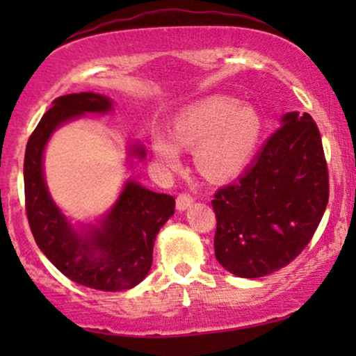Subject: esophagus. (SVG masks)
<instances>
[{
  "mask_svg": "<svg viewBox=\"0 0 356 356\" xmlns=\"http://www.w3.org/2000/svg\"><path fill=\"white\" fill-rule=\"evenodd\" d=\"M192 202H194V199L191 197L189 194H179L177 199H175V207H177L179 212L189 209L192 206Z\"/></svg>",
  "mask_w": 356,
  "mask_h": 356,
  "instance_id": "esophagus-1",
  "label": "esophagus"
}]
</instances>
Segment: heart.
I'll list each match as a JSON object with an SVG mask.
<instances>
[{
  "instance_id": "1",
  "label": "heart",
  "mask_w": 356,
  "mask_h": 356,
  "mask_svg": "<svg viewBox=\"0 0 356 356\" xmlns=\"http://www.w3.org/2000/svg\"><path fill=\"white\" fill-rule=\"evenodd\" d=\"M172 136L154 134V152L162 165H179V145L195 147L197 169L214 181H227L251 164L259 145L261 120L254 108L227 97H211L175 118Z\"/></svg>"
}]
</instances>
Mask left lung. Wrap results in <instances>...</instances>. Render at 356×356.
Instances as JSON below:
<instances>
[{
  "instance_id": "1",
  "label": "left lung",
  "mask_w": 356,
  "mask_h": 356,
  "mask_svg": "<svg viewBox=\"0 0 356 356\" xmlns=\"http://www.w3.org/2000/svg\"><path fill=\"white\" fill-rule=\"evenodd\" d=\"M328 192L316 124L306 112L284 113L252 165L216 192V259L239 277L288 266L312 241Z\"/></svg>"
}]
</instances>
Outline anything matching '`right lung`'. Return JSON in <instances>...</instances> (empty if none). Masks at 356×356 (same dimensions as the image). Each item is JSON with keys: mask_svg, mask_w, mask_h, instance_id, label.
<instances>
[{"mask_svg": "<svg viewBox=\"0 0 356 356\" xmlns=\"http://www.w3.org/2000/svg\"><path fill=\"white\" fill-rule=\"evenodd\" d=\"M112 100L93 92L70 93L53 100L31 134L24 152V202L33 238L51 264L75 283L100 291H125L140 283L152 266L159 231L174 214L175 199L127 181L120 195L99 224L75 229L53 202L43 172V152L51 134L85 113H107ZM145 157L140 144L129 149Z\"/></svg>", "mask_w": 356, "mask_h": 356, "instance_id": "1", "label": "right lung"}]
</instances>
